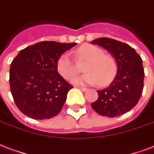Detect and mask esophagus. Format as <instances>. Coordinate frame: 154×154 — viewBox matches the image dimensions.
Returning <instances> with one entry per match:
<instances>
[{
	"mask_svg": "<svg viewBox=\"0 0 154 154\" xmlns=\"http://www.w3.org/2000/svg\"><path fill=\"white\" fill-rule=\"evenodd\" d=\"M79 88V89H80L81 91H87L88 90V88H83V87H78Z\"/></svg>",
	"mask_w": 154,
	"mask_h": 154,
	"instance_id": "1",
	"label": "esophagus"
}]
</instances>
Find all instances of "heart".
I'll list each match as a JSON object with an SVG mask.
<instances>
[{
  "instance_id": "b5f03b06",
  "label": "heart",
  "mask_w": 154,
  "mask_h": 154,
  "mask_svg": "<svg viewBox=\"0 0 154 154\" xmlns=\"http://www.w3.org/2000/svg\"><path fill=\"white\" fill-rule=\"evenodd\" d=\"M78 61L88 62L84 66L86 73L75 77L71 82L75 84H98L107 86L112 83L117 72V64L112 57L106 55L101 48L93 45H85L76 51ZM57 71L66 79L72 78L78 73V66L70 52L59 56L56 63Z\"/></svg>"
}]
</instances>
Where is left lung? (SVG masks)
I'll return each mask as SVG.
<instances>
[{"mask_svg":"<svg viewBox=\"0 0 154 154\" xmlns=\"http://www.w3.org/2000/svg\"><path fill=\"white\" fill-rule=\"evenodd\" d=\"M99 45L112 54L117 72L109 87L97 91L99 97L91 108L100 115L115 117L133 109L140 100L144 87L142 59L129 45L108 38H96Z\"/></svg>","mask_w":154,"mask_h":154,"instance_id":"left-lung-1","label":"left lung"}]
</instances>
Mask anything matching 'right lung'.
Listing matches in <instances>:
<instances>
[{
  "mask_svg": "<svg viewBox=\"0 0 154 154\" xmlns=\"http://www.w3.org/2000/svg\"><path fill=\"white\" fill-rule=\"evenodd\" d=\"M77 43L40 42L19 51L11 63L9 84L17 107L35 120L60 112L73 86L58 74L57 60Z\"/></svg>",
  "mask_w": 154,
  "mask_h": 154,
  "instance_id": "add662e5",
  "label": "right lung"
}]
</instances>
